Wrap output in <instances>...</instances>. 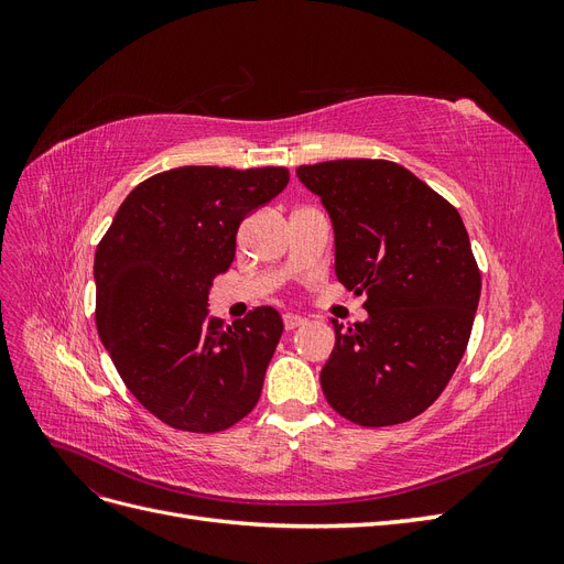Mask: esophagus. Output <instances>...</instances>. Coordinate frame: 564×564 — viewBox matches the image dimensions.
<instances>
[{
  "mask_svg": "<svg viewBox=\"0 0 564 564\" xmlns=\"http://www.w3.org/2000/svg\"><path fill=\"white\" fill-rule=\"evenodd\" d=\"M284 327L289 329V332H292V329H296V327H301V324L305 322L301 315H296V313H284Z\"/></svg>",
  "mask_w": 564,
  "mask_h": 564,
  "instance_id": "esophagus-1",
  "label": "esophagus"
}]
</instances>
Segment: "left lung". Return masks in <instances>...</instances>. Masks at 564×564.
Here are the masks:
<instances>
[{
    "label": "left lung",
    "instance_id": "left-lung-1",
    "mask_svg": "<svg viewBox=\"0 0 564 564\" xmlns=\"http://www.w3.org/2000/svg\"><path fill=\"white\" fill-rule=\"evenodd\" d=\"M334 226L336 278L367 296L365 322L332 319L336 344L319 371L344 419L379 429L425 412L466 352L480 270L464 220L409 169L334 160L296 169Z\"/></svg>",
    "mask_w": 564,
    "mask_h": 564
}]
</instances>
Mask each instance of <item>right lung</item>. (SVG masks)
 <instances>
[{
    "mask_svg": "<svg viewBox=\"0 0 564 564\" xmlns=\"http://www.w3.org/2000/svg\"><path fill=\"white\" fill-rule=\"evenodd\" d=\"M286 183L284 166L155 174L127 195L96 249L98 336L133 398L172 429L226 431L261 398L280 313L261 305L228 327L207 301L235 259L237 228Z\"/></svg>",
    "mask_w": 564,
    "mask_h": 564,
    "instance_id": "1",
    "label": "right lung"
}]
</instances>
